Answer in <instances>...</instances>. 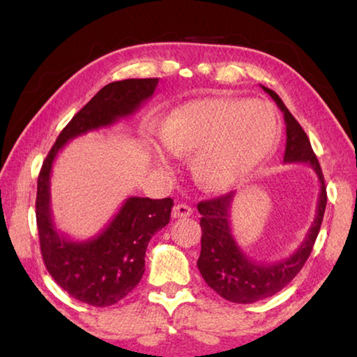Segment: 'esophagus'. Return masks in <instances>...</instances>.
Returning a JSON list of instances; mask_svg holds the SVG:
<instances>
[{
	"label": "esophagus",
	"instance_id": "1",
	"mask_svg": "<svg viewBox=\"0 0 357 357\" xmlns=\"http://www.w3.org/2000/svg\"><path fill=\"white\" fill-rule=\"evenodd\" d=\"M190 214H192V208L189 204H184V203L174 204L172 211L173 219H183V217H189Z\"/></svg>",
	"mask_w": 357,
	"mask_h": 357
}]
</instances>
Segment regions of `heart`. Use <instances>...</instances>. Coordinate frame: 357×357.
Here are the masks:
<instances>
[{
  "mask_svg": "<svg viewBox=\"0 0 357 357\" xmlns=\"http://www.w3.org/2000/svg\"><path fill=\"white\" fill-rule=\"evenodd\" d=\"M159 138L176 155L195 153L192 170L209 189H227L245 179L273 151L277 119L269 105L244 99L187 102L159 126ZM146 149L155 167L168 168L170 155L157 144Z\"/></svg>",
  "mask_w": 357,
  "mask_h": 357,
  "instance_id": "1",
  "label": "heart"
}]
</instances>
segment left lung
I'll list each match as a JSON object with an SVG mask.
<instances>
[{
    "label": "left lung",
    "mask_w": 357,
    "mask_h": 357,
    "mask_svg": "<svg viewBox=\"0 0 357 357\" xmlns=\"http://www.w3.org/2000/svg\"><path fill=\"white\" fill-rule=\"evenodd\" d=\"M261 88L274 99L277 107L283 113V119H285L287 144L283 162L310 165L319 181V197L315 220L298 250L288 258L271 264L253 261L234 241L231 227H229V209H231L234 192L197 204L198 213L202 214L200 227L203 231L202 252L197 266L204 282L217 294H220L227 301L236 302V304H252V302L274 296L298 275L315 244L319 228H321L326 203H328L323 172L315 153H313L309 137L279 96L273 89L266 86Z\"/></svg>",
    "instance_id": "obj_1"
}]
</instances>
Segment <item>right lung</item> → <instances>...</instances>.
<instances>
[{
    "label": "right lung",
    "mask_w": 357,
    "mask_h": 357,
    "mask_svg": "<svg viewBox=\"0 0 357 357\" xmlns=\"http://www.w3.org/2000/svg\"><path fill=\"white\" fill-rule=\"evenodd\" d=\"M159 78L108 83L58 135L42 164L36 197V220L45 268L72 298L108 307L126 298L144 273V253L154 233L170 222L172 198L130 197L113 220L91 239L72 241L56 229L50 209V174L56 155L72 138L108 128L135 113L154 94Z\"/></svg>",
    "instance_id": "add662e5"
}]
</instances>
